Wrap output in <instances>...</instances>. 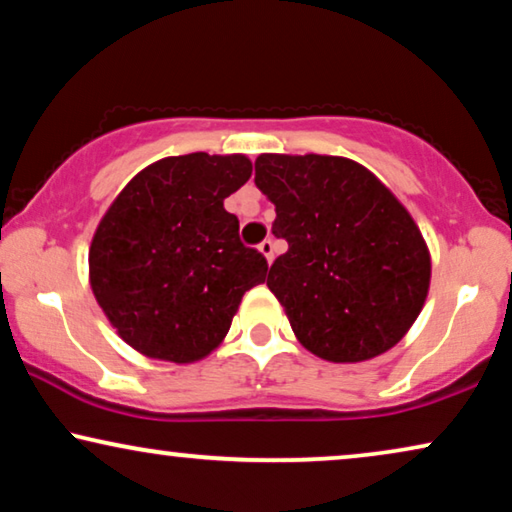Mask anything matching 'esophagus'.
Segmentation results:
<instances>
[{
	"mask_svg": "<svg viewBox=\"0 0 512 512\" xmlns=\"http://www.w3.org/2000/svg\"><path fill=\"white\" fill-rule=\"evenodd\" d=\"M260 252L264 257H267V262L271 264V260H274V241L271 238H267V241L260 243Z\"/></svg>",
	"mask_w": 512,
	"mask_h": 512,
	"instance_id": "1",
	"label": "esophagus"
}]
</instances>
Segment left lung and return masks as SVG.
<instances>
[{
	"label": "left lung",
	"instance_id": "8db88e82",
	"mask_svg": "<svg viewBox=\"0 0 512 512\" xmlns=\"http://www.w3.org/2000/svg\"><path fill=\"white\" fill-rule=\"evenodd\" d=\"M255 185L276 206L271 231L288 241L267 285L299 344L330 363L393 349L431 285V252L403 203L344 156L260 154Z\"/></svg>",
	"mask_w": 512,
	"mask_h": 512
}]
</instances>
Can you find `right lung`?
Segmentation results:
<instances>
[{"label": "right lung", "instance_id": "obj_1", "mask_svg": "<svg viewBox=\"0 0 512 512\" xmlns=\"http://www.w3.org/2000/svg\"><path fill=\"white\" fill-rule=\"evenodd\" d=\"M252 173L243 154L166 156L112 201L88 250L93 295L128 346L147 358L194 363L227 337L267 260L238 238L224 199Z\"/></svg>", "mask_w": 512, "mask_h": 512}]
</instances>
